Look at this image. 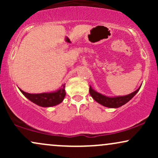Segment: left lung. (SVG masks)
<instances>
[{
    "mask_svg": "<svg viewBox=\"0 0 158 158\" xmlns=\"http://www.w3.org/2000/svg\"><path fill=\"white\" fill-rule=\"evenodd\" d=\"M136 90L133 93L128 94L127 96H124V97H108L106 96L102 95L101 94L97 93V91L94 90L90 86V94L92 97L94 98V100L97 101L99 104L102 105V106L108 107V108H119V107L123 106L126 103H127L130 99H131L135 96V94L139 91V90Z\"/></svg>",
    "mask_w": 158,
    "mask_h": 158,
    "instance_id": "obj_1",
    "label": "left lung"
}]
</instances>
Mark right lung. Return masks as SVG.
Masks as SVG:
<instances>
[{
    "mask_svg": "<svg viewBox=\"0 0 158 158\" xmlns=\"http://www.w3.org/2000/svg\"><path fill=\"white\" fill-rule=\"evenodd\" d=\"M21 92L30 99L32 102L35 103L38 106L41 107H50L59 104L63 101L65 97L64 85H62V88L58 91L54 93H42V94H28L20 89Z\"/></svg>",
    "mask_w": 158,
    "mask_h": 158,
    "instance_id": "right-lung-1",
    "label": "right lung"
}]
</instances>
